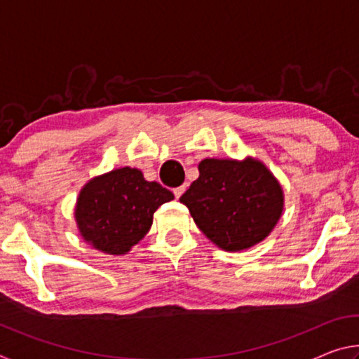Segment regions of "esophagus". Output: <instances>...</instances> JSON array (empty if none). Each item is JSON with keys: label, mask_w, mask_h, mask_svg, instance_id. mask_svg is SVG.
Segmentation results:
<instances>
[{"label": "esophagus", "mask_w": 359, "mask_h": 359, "mask_svg": "<svg viewBox=\"0 0 359 359\" xmlns=\"http://www.w3.org/2000/svg\"><path fill=\"white\" fill-rule=\"evenodd\" d=\"M184 191H185V185H182V187L174 188V196L179 199V198L182 196V194H184Z\"/></svg>", "instance_id": "esophagus-1"}]
</instances>
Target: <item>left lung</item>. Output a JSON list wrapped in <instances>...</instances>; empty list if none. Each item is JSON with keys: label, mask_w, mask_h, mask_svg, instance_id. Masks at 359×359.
I'll return each instance as SVG.
<instances>
[{"label": "left lung", "mask_w": 359, "mask_h": 359, "mask_svg": "<svg viewBox=\"0 0 359 359\" xmlns=\"http://www.w3.org/2000/svg\"><path fill=\"white\" fill-rule=\"evenodd\" d=\"M199 177L180 196L198 228L226 252L264 241L283 212V190L255 158L199 163Z\"/></svg>", "instance_id": "left-lung-1"}]
</instances>
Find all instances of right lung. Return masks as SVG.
<instances>
[{
	"mask_svg": "<svg viewBox=\"0 0 359 359\" xmlns=\"http://www.w3.org/2000/svg\"><path fill=\"white\" fill-rule=\"evenodd\" d=\"M171 199L168 188L147 182L139 169H114L88 180L79 193V233L96 250L125 255L149 233L155 210Z\"/></svg>",
	"mask_w": 359,
	"mask_h": 359,
	"instance_id": "1",
	"label": "right lung"
}]
</instances>
